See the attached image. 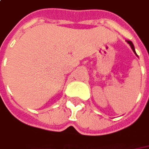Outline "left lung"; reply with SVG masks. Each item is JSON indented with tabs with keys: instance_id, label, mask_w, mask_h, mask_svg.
<instances>
[{
	"instance_id": "8db88e82",
	"label": "left lung",
	"mask_w": 149,
	"mask_h": 149,
	"mask_svg": "<svg viewBox=\"0 0 149 149\" xmlns=\"http://www.w3.org/2000/svg\"><path fill=\"white\" fill-rule=\"evenodd\" d=\"M127 43L129 44V45H130L131 49H133V51L134 52V54L137 55V54H136V51H135V49H134V44L132 43V41H130V40H127ZM137 56H138V55H137Z\"/></svg>"
}]
</instances>
